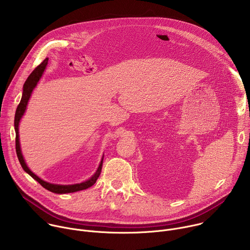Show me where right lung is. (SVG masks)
<instances>
[{
  "label": "right lung",
  "instance_id": "right-lung-1",
  "mask_svg": "<svg viewBox=\"0 0 250 250\" xmlns=\"http://www.w3.org/2000/svg\"><path fill=\"white\" fill-rule=\"evenodd\" d=\"M48 62V58H45L37 68H35L31 74L28 76V78L26 79V81L23 84V91H22V96H21V100L18 105L17 111H16V116H15V130H16V151H17V155L19 158V161L22 167V169L29 175L31 176L34 180H37L43 188H45L46 190L55 193V194H68V193H74V192H78L81 190H85L90 188L91 186H93L97 179L99 178L100 174H101V170H102V166H103V159L104 156L102 157V160L99 164V167L97 169V171L95 172V174L89 178L88 180L78 183V184H72V185H60V184H52L49 182H46L41 178L35 175L26 165L25 160L23 158V155L21 153V144H20V134H19V125H20V122L21 120V118L23 117L26 106L28 104V100L31 96V93L33 91V89L37 87L39 81L41 80L44 70L46 68Z\"/></svg>",
  "mask_w": 250,
  "mask_h": 250
}]
</instances>
